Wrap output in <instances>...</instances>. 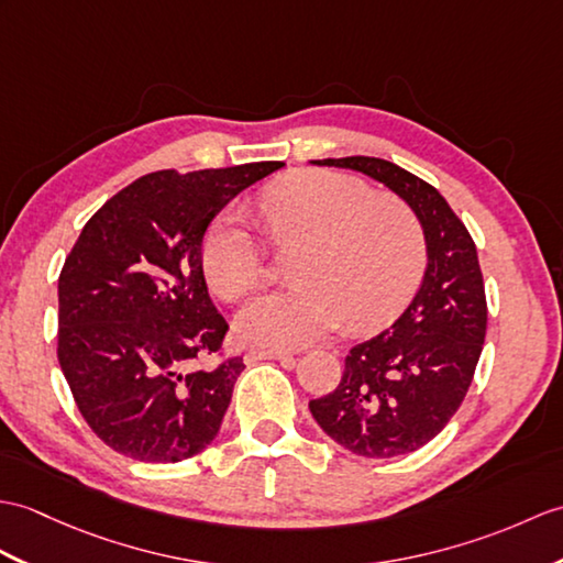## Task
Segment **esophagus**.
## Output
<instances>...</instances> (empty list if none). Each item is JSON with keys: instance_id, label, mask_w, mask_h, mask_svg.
Wrapping results in <instances>:
<instances>
[{"instance_id": "esophagus-1", "label": "esophagus", "mask_w": 563, "mask_h": 563, "mask_svg": "<svg viewBox=\"0 0 563 563\" xmlns=\"http://www.w3.org/2000/svg\"><path fill=\"white\" fill-rule=\"evenodd\" d=\"M261 360H280V362H285V360H292V355H290V352H285V350H252V352H246V362H261Z\"/></svg>"}]
</instances>
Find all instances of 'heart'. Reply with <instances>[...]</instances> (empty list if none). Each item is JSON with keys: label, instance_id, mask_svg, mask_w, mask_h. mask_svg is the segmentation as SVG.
Segmentation results:
<instances>
[{"label": "heart", "instance_id": "obj_1", "mask_svg": "<svg viewBox=\"0 0 563 563\" xmlns=\"http://www.w3.org/2000/svg\"><path fill=\"white\" fill-rule=\"evenodd\" d=\"M271 242L299 246L297 285L254 299L238 317L240 341L254 347H302L338 325L374 331L394 321L422 283L427 240L420 218L398 196L374 194L362 179L305 169L276 181L261 201ZM208 287L225 302L264 280V254L240 211L220 213L201 242Z\"/></svg>", "mask_w": 563, "mask_h": 563}]
</instances>
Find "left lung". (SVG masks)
I'll return each instance as SVG.
<instances>
[{
  "label": "left lung",
  "mask_w": 563,
  "mask_h": 563,
  "mask_svg": "<svg viewBox=\"0 0 563 563\" xmlns=\"http://www.w3.org/2000/svg\"><path fill=\"white\" fill-rule=\"evenodd\" d=\"M313 163L384 181L424 228L429 264L412 302L388 331L352 347L338 388L309 402L319 427L352 453H412L461 408L485 345L487 297L475 242L446 199L396 163L367 155Z\"/></svg>",
  "instance_id": "left-lung-1"
}]
</instances>
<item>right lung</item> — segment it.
<instances>
[{
  "label": "right lung",
  "instance_id": "add662e5",
  "mask_svg": "<svg viewBox=\"0 0 563 563\" xmlns=\"http://www.w3.org/2000/svg\"><path fill=\"white\" fill-rule=\"evenodd\" d=\"M283 163L158 169L86 222L59 273L57 357L88 427L117 453L179 463L218 434L242 357L222 355L201 242L234 196Z\"/></svg>",
  "mask_w": 563,
  "mask_h": 563
}]
</instances>
